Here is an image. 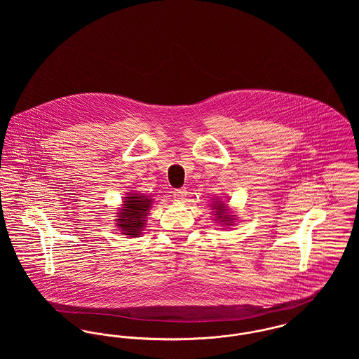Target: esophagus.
Here are the masks:
<instances>
[{
  "label": "esophagus",
  "mask_w": 359,
  "mask_h": 359,
  "mask_svg": "<svg viewBox=\"0 0 359 359\" xmlns=\"http://www.w3.org/2000/svg\"><path fill=\"white\" fill-rule=\"evenodd\" d=\"M187 196V189L186 188H177L173 191V198L176 201H184Z\"/></svg>",
  "instance_id": "esophagus-1"
}]
</instances>
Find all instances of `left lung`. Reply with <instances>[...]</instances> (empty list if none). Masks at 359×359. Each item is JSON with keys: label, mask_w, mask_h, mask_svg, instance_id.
<instances>
[{"label": "left lung", "mask_w": 359, "mask_h": 359, "mask_svg": "<svg viewBox=\"0 0 359 359\" xmlns=\"http://www.w3.org/2000/svg\"><path fill=\"white\" fill-rule=\"evenodd\" d=\"M214 207H217V211H215V217L218 218V219H221V222H231L233 219H231V217H227L224 212L227 211L226 210V205L221 203V202H217V205H214ZM227 224H230V223H227Z\"/></svg>", "instance_id": "obj_1"}]
</instances>
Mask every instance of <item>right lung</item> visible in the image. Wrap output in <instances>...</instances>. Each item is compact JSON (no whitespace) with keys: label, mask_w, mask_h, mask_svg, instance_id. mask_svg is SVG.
Listing matches in <instances>:
<instances>
[{"label":"right lung","mask_w":359,"mask_h":359,"mask_svg":"<svg viewBox=\"0 0 359 359\" xmlns=\"http://www.w3.org/2000/svg\"><path fill=\"white\" fill-rule=\"evenodd\" d=\"M152 201L137 194H130L129 198L123 201L122 211L116 219L125 236H140L145 224L148 210L152 207Z\"/></svg>","instance_id":"right-lung-1"}]
</instances>
